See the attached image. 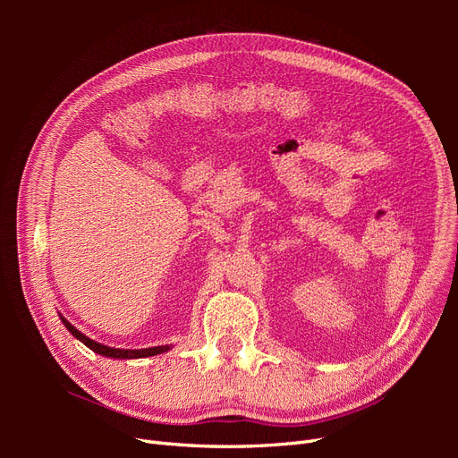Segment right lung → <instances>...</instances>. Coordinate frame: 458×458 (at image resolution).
Wrapping results in <instances>:
<instances>
[{"mask_svg": "<svg viewBox=\"0 0 458 458\" xmlns=\"http://www.w3.org/2000/svg\"><path fill=\"white\" fill-rule=\"evenodd\" d=\"M59 317H61L63 325L68 328V332H71V335H72L76 340H80L81 344L88 345L89 350H93L95 353H99V355H103V357H110V359H143V357L160 355V353H164V352L172 350V345H155V348H145V350H120V348H110V345L99 344V342H95V340L88 338L86 335H81V332H80L74 325L68 323L61 313H59Z\"/></svg>", "mask_w": 458, "mask_h": 458, "instance_id": "right-lung-1", "label": "right lung"}]
</instances>
